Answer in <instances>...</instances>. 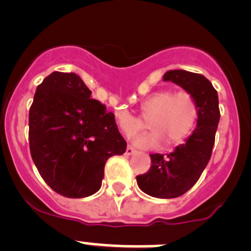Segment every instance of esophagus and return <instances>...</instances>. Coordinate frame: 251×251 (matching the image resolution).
Listing matches in <instances>:
<instances>
[{
	"label": "esophagus",
	"instance_id": "esophagus-1",
	"mask_svg": "<svg viewBox=\"0 0 251 251\" xmlns=\"http://www.w3.org/2000/svg\"><path fill=\"white\" fill-rule=\"evenodd\" d=\"M135 152H136V150L134 148H131V146H128L126 150V155H128V156L133 155V153H135Z\"/></svg>",
	"mask_w": 251,
	"mask_h": 251
}]
</instances>
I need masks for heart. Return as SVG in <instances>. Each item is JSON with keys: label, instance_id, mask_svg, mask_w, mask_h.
<instances>
[{"label": "heart", "instance_id": "b5f03b06", "mask_svg": "<svg viewBox=\"0 0 251 251\" xmlns=\"http://www.w3.org/2000/svg\"><path fill=\"white\" fill-rule=\"evenodd\" d=\"M140 116L121 110L116 112V122L126 136L143 130L146 126L145 122L149 123L153 131L135 136L133 143L143 149H158L165 140L168 145L184 140L195 125L198 110L190 94L162 90L150 95L141 103Z\"/></svg>", "mask_w": 251, "mask_h": 251}]
</instances>
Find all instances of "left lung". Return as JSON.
Wrapping results in <instances>:
<instances>
[{"instance_id": "8db88e82", "label": "left lung", "mask_w": 251, "mask_h": 251, "mask_svg": "<svg viewBox=\"0 0 251 251\" xmlns=\"http://www.w3.org/2000/svg\"><path fill=\"white\" fill-rule=\"evenodd\" d=\"M163 81H172L192 95L198 110L197 126L172 152L166 156L150 155V170L138 176L136 182L150 197L172 199L187 193L209 163L220 122V108L217 91L202 74L175 69L163 74Z\"/></svg>"}]
</instances>
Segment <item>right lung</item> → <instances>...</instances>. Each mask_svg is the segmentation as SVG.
I'll list each match as a JSON object with an SVG mask.
<instances>
[{
	"label": "right lung",
	"mask_w": 251,
	"mask_h": 251,
	"mask_svg": "<svg viewBox=\"0 0 251 251\" xmlns=\"http://www.w3.org/2000/svg\"><path fill=\"white\" fill-rule=\"evenodd\" d=\"M75 73L53 72L36 88L29 111V145L42 179L66 198L101 188L106 161L126 152L115 115L90 99Z\"/></svg>",
	"instance_id": "add662e5"
}]
</instances>
